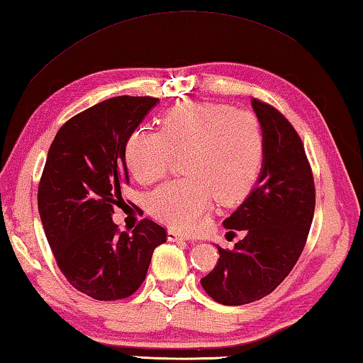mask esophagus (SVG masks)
Returning <instances> with one entry per match:
<instances>
[{
  "label": "esophagus",
  "instance_id": "esophagus-1",
  "mask_svg": "<svg viewBox=\"0 0 363 363\" xmlns=\"http://www.w3.org/2000/svg\"><path fill=\"white\" fill-rule=\"evenodd\" d=\"M168 240H169V242H177V240H187V238L184 237L181 232L169 229V230H168Z\"/></svg>",
  "mask_w": 363,
  "mask_h": 363
}]
</instances>
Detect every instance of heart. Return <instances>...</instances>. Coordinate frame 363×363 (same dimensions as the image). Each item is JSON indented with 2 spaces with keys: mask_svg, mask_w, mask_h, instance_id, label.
Segmentation results:
<instances>
[{
  "mask_svg": "<svg viewBox=\"0 0 363 363\" xmlns=\"http://www.w3.org/2000/svg\"><path fill=\"white\" fill-rule=\"evenodd\" d=\"M179 155L186 177L153 190L147 206L173 229L195 232L205 225L213 199L232 205L255 186L264 158L261 125L245 110L181 102L163 113L160 130L139 126L125 145L126 167L140 184L162 179Z\"/></svg>",
  "mask_w": 363,
  "mask_h": 363,
  "instance_id": "obj_1",
  "label": "heart"
}]
</instances>
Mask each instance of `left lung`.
Returning a JSON list of instances; mask_svg holds the SVG:
<instances>
[{
    "label": "left lung",
    "instance_id": "obj_1",
    "mask_svg": "<svg viewBox=\"0 0 363 363\" xmlns=\"http://www.w3.org/2000/svg\"><path fill=\"white\" fill-rule=\"evenodd\" d=\"M251 106L264 134L261 174L223 223L245 237L233 250L218 247V264L200 280L224 306L255 303L285 280L303 253L315 210L314 176L298 133L275 107L257 99Z\"/></svg>",
    "mask_w": 363,
    "mask_h": 363
}]
</instances>
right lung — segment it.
Instances as JSON below:
<instances>
[{
    "label": "right lung",
    "mask_w": 363,
    "mask_h": 363,
    "mask_svg": "<svg viewBox=\"0 0 363 363\" xmlns=\"http://www.w3.org/2000/svg\"><path fill=\"white\" fill-rule=\"evenodd\" d=\"M157 97L118 96L62 125L49 147L38 211L54 257L72 286L99 301L131 296L143 285L167 230L143 219L131 235L112 220L130 182L125 145Z\"/></svg>",
    "instance_id": "right-lung-1"
}]
</instances>
